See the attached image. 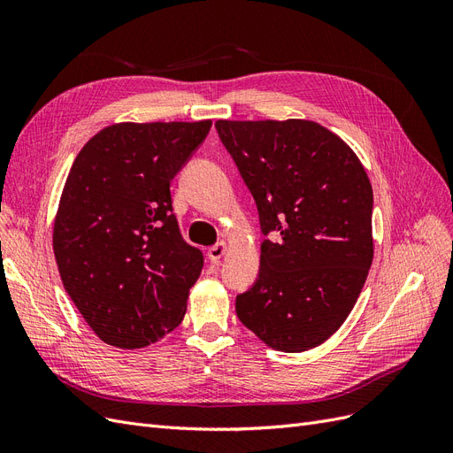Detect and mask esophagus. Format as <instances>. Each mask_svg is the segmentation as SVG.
<instances>
[{"instance_id":"34e87169","label":"esophagus","mask_w":453,"mask_h":453,"mask_svg":"<svg viewBox=\"0 0 453 453\" xmlns=\"http://www.w3.org/2000/svg\"><path fill=\"white\" fill-rule=\"evenodd\" d=\"M226 251H228V243L226 242H219V243L211 245V248L208 250V257H210L211 263H219V260H221L226 255Z\"/></svg>"}]
</instances>
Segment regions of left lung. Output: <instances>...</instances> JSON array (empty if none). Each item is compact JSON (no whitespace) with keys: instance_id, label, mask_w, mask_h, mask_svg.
<instances>
[{"instance_id":"left-lung-1","label":"left lung","mask_w":453,"mask_h":453,"mask_svg":"<svg viewBox=\"0 0 453 453\" xmlns=\"http://www.w3.org/2000/svg\"><path fill=\"white\" fill-rule=\"evenodd\" d=\"M258 210V278L236 296L266 346L298 353L333 336L374 257L372 187L357 155L313 120H217Z\"/></svg>"}]
</instances>
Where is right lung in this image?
Returning a JSON list of instances; mask_svg holds the SVG:
<instances>
[{"label": "right lung", "instance_id": "obj_1", "mask_svg": "<svg viewBox=\"0 0 453 453\" xmlns=\"http://www.w3.org/2000/svg\"><path fill=\"white\" fill-rule=\"evenodd\" d=\"M210 128L120 122L90 138L67 175L52 250L67 295L109 346L145 348L183 321L203 255L181 236L170 183Z\"/></svg>", "mask_w": 453, "mask_h": 453}]
</instances>
